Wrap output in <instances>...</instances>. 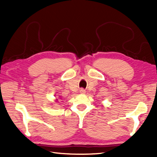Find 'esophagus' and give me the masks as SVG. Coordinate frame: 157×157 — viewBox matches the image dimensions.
I'll return each mask as SVG.
<instances>
[{
  "mask_svg": "<svg viewBox=\"0 0 157 157\" xmlns=\"http://www.w3.org/2000/svg\"><path fill=\"white\" fill-rule=\"evenodd\" d=\"M80 93H82V94H84V93H85L86 92H85V90H84V89H80Z\"/></svg>",
  "mask_w": 157,
  "mask_h": 157,
  "instance_id": "1",
  "label": "esophagus"
}]
</instances>
